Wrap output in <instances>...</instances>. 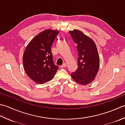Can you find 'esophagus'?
<instances>
[{
    "mask_svg": "<svg viewBox=\"0 0 125 125\" xmlns=\"http://www.w3.org/2000/svg\"><path fill=\"white\" fill-rule=\"evenodd\" d=\"M66 66H67V64H66L65 63H63V65H62L60 66V68H65V67H66Z\"/></svg>",
    "mask_w": 125,
    "mask_h": 125,
    "instance_id": "obj_1",
    "label": "esophagus"
}]
</instances>
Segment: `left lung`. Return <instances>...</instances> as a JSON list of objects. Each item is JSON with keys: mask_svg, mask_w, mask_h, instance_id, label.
<instances>
[{"mask_svg": "<svg viewBox=\"0 0 125 125\" xmlns=\"http://www.w3.org/2000/svg\"><path fill=\"white\" fill-rule=\"evenodd\" d=\"M77 44V69L71 77L78 84L85 85L92 83L96 77L100 67V57L96 45L89 37L78 30L69 31Z\"/></svg>", "mask_w": 125, "mask_h": 125, "instance_id": "8db88e82", "label": "left lung"}]
</instances>
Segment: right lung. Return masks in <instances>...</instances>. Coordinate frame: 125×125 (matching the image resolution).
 <instances>
[{
    "mask_svg": "<svg viewBox=\"0 0 125 125\" xmlns=\"http://www.w3.org/2000/svg\"><path fill=\"white\" fill-rule=\"evenodd\" d=\"M59 31L46 29L36 35L26 46L23 56L27 75L37 84L52 80L58 69L53 64L51 46Z\"/></svg>",
    "mask_w": 125,
    "mask_h": 125,
    "instance_id": "obj_1",
    "label": "right lung"
}]
</instances>
